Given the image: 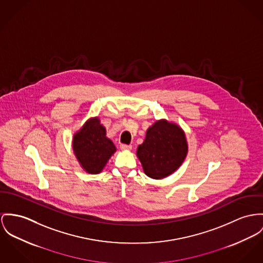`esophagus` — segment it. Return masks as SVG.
I'll return each instance as SVG.
<instances>
[{
	"label": "esophagus",
	"instance_id": "1",
	"mask_svg": "<svg viewBox=\"0 0 263 263\" xmlns=\"http://www.w3.org/2000/svg\"><path fill=\"white\" fill-rule=\"evenodd\" d=\"M120 148H121L122 150H131L132 146L131 145H127V144H121Z\"/></svg>",
	"mask_w": 263,
	"mask_h": 263
}]
</instances>
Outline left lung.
Segmentation results:
<instances>
[{"label": "left lung", "instance_id": "left-lung-1", "mask_svg": "<svg viewBox=\"0 0 263 263\" xmlns=\"http://www.w3.org/2000/svg\"><path fill=\"white\" fill-rule=\"evenodd\" d=\"M187 143L177 125L161 120L151 126L137 149L145 174L161 179L173 173L185 159Z\"/></svg>", "mask_w": 263, "mask_h": 263}]
</instances>
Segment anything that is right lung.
<instances>
[{
	"instance_id": "1",
	"label": "right lung",
	"mask_w": 263,
	"mask_h": 263,
	"mask_svg": "<svg viewBox=\"0 0 263 263\" xmlns=\"http://www.w3.org/2000/svg\"><path fill=\"white\" fill-rule=\"evenodd\" d=\"M73 149L82 167L91 174L99 173L116 151L113 142L106 137V130L98 118L86 122L75 134Z\"/></svg>"
}]
</instances>
